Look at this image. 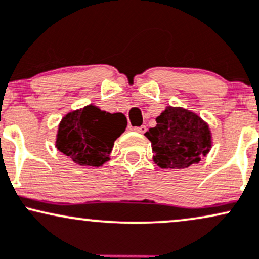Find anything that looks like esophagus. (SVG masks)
Wrapping results in <instances>:
<instances>
[{
  "instance_id": "34e87169",
  "label": "esophagus",
  "mask_w": 259,
  "mask_h": 259,
  "mask_svg": "<svg viewBox=\"0 0 259 259\" xmlns=\"http://www.w3.org/2000/svg\"><path fill=\"white\" fill-rule=\"evenodd\" d=\"M145 130H147V127H145V126L135 127V128H133V131H136V132H138V133H144Z\"/></svg>"
}]
</instances>
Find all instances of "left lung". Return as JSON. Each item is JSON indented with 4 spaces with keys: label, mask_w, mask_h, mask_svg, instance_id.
Segmentation results:
<instances>
[{
    "label": "left lung",
    "mask_w": 259,
    "mask_h": 259,
    "mask_svg": "<svg viewBox=\"0 0 259 259\" xmlns=\"http://www.w3.org/2000/svg\"><path fill=\"white\" fill-rule=\"evenodd\" d=\"M152 142L153 160L161 168H186L200 161L211 148L209 126L198 115L167 106L156 117V126L145 132Z\"/></svg>",
    "instance_id": "8db88e82"
}]
</instances>
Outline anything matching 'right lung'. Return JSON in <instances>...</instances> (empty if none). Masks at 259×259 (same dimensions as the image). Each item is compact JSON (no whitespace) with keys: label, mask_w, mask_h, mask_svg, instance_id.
<instances>
[{"label":"right lung","mask_w":259,"mask_h":259,"mask_svg":"<svg viewBox=\"0 0 259 259\" xmlns=\"http://www.w3.org/2000/svg\"><path fill=\"white\" fill-rule=\"evenodd\" d=\"M127 127L124 115L94 105L68 112L60 122L56 147L82 166H101L109 160L115 141Z\"/></svg>","instance_id":"add662e5"}]
</instances>
